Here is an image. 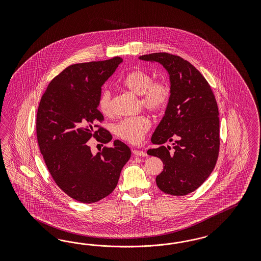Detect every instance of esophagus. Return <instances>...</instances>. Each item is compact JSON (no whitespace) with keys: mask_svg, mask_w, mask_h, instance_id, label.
<instances>
[{"mask_svg":"<svg viewBox=\"0 0 261 261\" xmlns=\"http://www.w3.org/2000/svg\"><path fill=\"white\" fill-rule=\"evenodd\" d=\"M133 154H134L135 156H141V157H146L147 156L146 152L142 150H137V149L133 150Z\"/></svg>","mask_w":261,"mask_h":261,"instance_id":"obj_1","label":"esophagus"}]
</instances>
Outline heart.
Instances as JSON below:
<instances>
[{
	"instance_id": "heart-1",
	"label": "heart",
	"mask_w": 261,
	"mask_h": 261,
	"mask_svg": "<svg viewBox=\"0 0 261 261\" xmlns=\"http://www.w3.org/2000/svg\"><path fill=\"white\" fill-rule=\"evenodd\" d=\"M122 86L140 95V101L145 110L153 114L166 109L171 96V87L166 80H153L150 73L142 70L130 71L122 80ZM98 109L104 116L113 115V95L110 90H103L98 97ZM150 128V120L145 116H138L120 120L115 126V133L121 140L139 143Z\"/></svg>"
}]
</instances>
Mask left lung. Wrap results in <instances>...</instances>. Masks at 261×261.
Here are the masks:
<instances>
[{
	"label": "left lung",
	"instance_id": "left-lung-1",
	"mask_svg": "<svg viewBox=\"0 0 261 261\" xmlns=\"http://www.w3.org/2000/svg\"><path fill=\"white\" fill-rule=\"evenodd\" d=\"M139 58L162 64L171 85L166 114L151 138L160 146L147 151L165 165L156 184L167 194L187 195L205 182L218 159L219 112L214 92L202 73L180 56L156 53ZM167 141L174 142L172 149L163 145Z\"/></svg>",
	"mask_w": 261,
	"mask_h": 261
}]
</instances>
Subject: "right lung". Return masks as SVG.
Wrapping results in <instances>:
<instances>
[{
    "mask_svg": "<svg viewBox=\"0 0 261 261\" xmlns=\"http://www.w3.org/2000/svg\"><path fill=\"white\" fill-rule=\"evenodd\" d=\"M122 59L77 63L50 81L40 100L36 134L40 152L60 190L81 203H95L116 189L131 150L119 140L94 155L87 142L93 137L106 144L112 135L97 110L101 86ZM98 130H95L94 128Z\"/></svg>",
    "mask_w": 261,
    "mask_h": 261,
    "instance_id": "1",
    "label": "right lung"
}]
</instances>
